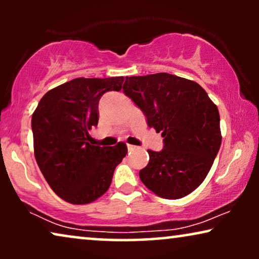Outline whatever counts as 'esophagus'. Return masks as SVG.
Masks as SVG:
<instances>
[{
	"mask_svg": "<svg viewBox=\"0 0 259 259\" xmlns=\"http://www.w3.org/2000/svg\"><path fill=\"white\" fill-rule=\"evenodd\" d=\"M127 148H128L130 152H134L138 150V146H134V145H127Z\"/></svg>",
	"mask_w": 259,
	"mask_h": 259,
	"instance_id": "1",
	"label": "esophagus"
}]
</instances>
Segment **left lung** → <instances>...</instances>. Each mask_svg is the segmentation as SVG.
Returning a JSON list of instances; mask_svg holds the SVG:
<instances>
[{
	"label": "left lung",
	"instance_id": "1",
	"mask_svg": "<svg viewBox=\"0 0 259 259\" xmlns=\"http://www.w3.org/2000/svg\"><path fill=\"white\" fill-rule=\"evenodd\" d=\"M123 93L143 111L147 125L164 138L160 152L147 151L150 161L139 172L141 182L165 199L193 192L221 148L217 106L197 82L168 73L127 76Z\"/></svg>",
	"mask_w": 259,
	"mask_h": 259
}]
</instances>
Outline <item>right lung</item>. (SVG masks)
<instances>
[{"label":"right lung","mask_w":259,"mask_h":259,"mask_svg":"<svg viewBox=\"0 0 259 259\" xmlns=\"http://www.w3.org/2000/svg\"><path fill=\"white\" fill-rule=\"evenodd\" d=\"M123 76L77 79L47 92L31 116L34 154L51 189L67 203L90 204L108 190L126 144L88 143L99 121V100L122 88Z\"/></svg>","instance_id":"obj_1"}]
</instances>
